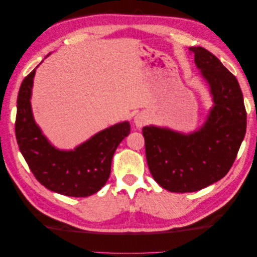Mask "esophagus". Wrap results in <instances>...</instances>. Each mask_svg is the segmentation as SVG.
<instances>
[{
	"instance_id": "34e87169",
	"label": "esophagus",
	"mask_w": 257,
	"mask_h": 257,
	"mask_svg": "<svg viewBox=\"0 0 257 257\" xmlns=\"http://www.w3.org/2000/svg\"><path fill=\"white\" fill-rule=\"evenodd\" d=\"M147 121H148V117H147L146 113L140 112L134 117V124H136L137 127H142Z\"/></svg>"
}]
</instances>
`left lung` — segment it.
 <instances>
[{
    "label": "left lung",
    "mask_w": 257,
    "mask_h": 257,
    "mask_svg": "<svg viewBox=\"0 0 257 257\" xmlns=\"http://www.w3.org/2000/svg\"><path fill=\"white\" fill-rule=\"evenodd\" d=\"M208 83L214 106L198 131L183 134L145 126L142 134L150 173L171 192H193L224 178L245 138L247 112L237 78L208 50L189 49Z\"/></svg>",
    "instance_id": "1"
}]
</instances>
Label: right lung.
Here are the masks:
<instances>
[{
	"mask_svg": "<svg viewBox=\"0 0 257 257\" xmlns=\"http://www.w3.org/2000/svg\"><path fill=\"white\" fill-rule=\"evenodd\" d=\"M35 69L22 83L17 99L16 138L20 153L36 180L60 195L87 197L109 179L112 156L130 134V123L112 125L74 150H59L50 144L34 120L31 96Z\"/></svg>",
	"mask_w": 257,
	"mask_h": 257,
	"instance_id": "add662e5",
	"label": "right lung"
}]
</instances>
